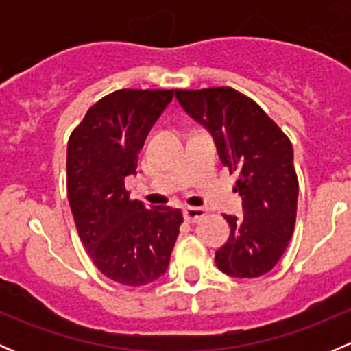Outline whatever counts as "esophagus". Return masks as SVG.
Listing matches in <instances>:
<instances>
[{
	"mask_svg": "<svg viewBox=\"0 0 351 351\" xmlns=\"http://www.w3.org/2000/svg\"><path fill=\"white\" fill-rule=\"evenodd\" d=\"M183 214H185V221L186 222H198L202 221V219L207 215V210L202 207H186L185 210H183Z\"/></svg>",
	"mask_w": 351,
	"mask_h": 351,
	"instance_id": "34e87169",
	"label": "esophagus"
}]
</instances>
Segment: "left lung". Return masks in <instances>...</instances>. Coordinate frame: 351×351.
I'll list each match as a JSON object with an SVG mask.
<instances>
[{
    "label": "left lung",
    "instance_id": "1",
    "mask_svg": "<svg viewBox=\"0 0 351 351\" xmlns=\"http://www.w3.org/2000/svg\"><path fill=\"white\" fill-rule=\"evenodd\" d=\"M175 95L212 134L222 165L239 175L234 192L243 198L244 217L224 215L231 236L215 251V265L231 277H261L278 263L293 234L299 180L292 144L256 101L234 88Z\"/></svg>",
    "mask_w": 351,
    "mask_h": 351
}]
</instances>
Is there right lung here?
Returning a JSON list of instances; mask_svg holds the SVG:
<instances>
[{
    "label": "right lung",
    "instance_id": "obj_1",
    "mask_svg": "<svg viewBox=\"0 0 351 351\" xmlns=\"http://www.w3.org/2000/svg\"><path fill=\"white\" fill-rule=\"evenodd\" d=\"M175 90H117L86 112L67 143V200L81 243L110 280L139 287L165 275L180 208L132 200L125 176Z\"/></svg>",
    "mask_w": 351,
    "mask_h": 351
}]
</instances>
